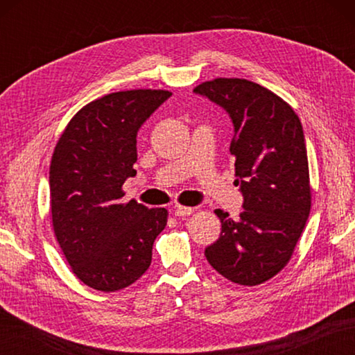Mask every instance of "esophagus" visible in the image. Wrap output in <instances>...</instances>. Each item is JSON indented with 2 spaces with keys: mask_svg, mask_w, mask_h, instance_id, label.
Segmentation results:
<instances>
[{
  "mask_svg": "<svg viewBox=\"0 0 355 355\" xmlns=\"http://www.w3.org/2000/svg\"><path fill=\"white\" fill-rule=\"evenodd\" d=\"M173 214H175V216H187V215L193 214V209L187 207V206L177 205L175 207H173Z\"/></svg>",
  "mask_w": 355,
  "mask_h": 355,
  "instance_id": "obj_1",
  "label": "esophagus"
}]
</instances>
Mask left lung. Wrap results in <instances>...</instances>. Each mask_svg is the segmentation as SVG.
Instances as JSON below:
<instances>
[{
    "instance_id": "8db88e82",
    "label": "left lung",
    "mask_w": 355,
    "mask_h": 355,
    "mask_svg": "<svg viewBox=\"0 0 355 355\" xmlns=\"http://www.w3.org/2000/svg\"><path fill=\"white\" fill-rule=\"evenodd\" d=\"M221 105L235 134L230 154L244 195L238 220L216 209L221 235L205 254L229 281L254 286L276 276L302 235L311 209L308 157L300 120L282 97L252 80L216 78L193 88Z\"/></svg>"
}]
</instances>
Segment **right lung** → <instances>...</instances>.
Here are the masks:
<instances>
[{"label":"right lung","mask_w":355,"mask_h":355,"mask_svg":"<svg viewBox=\"0 0 355 355\" xmlns=\"http://www.w3.org/2000/svg\"><path fill=\"white\" fill-rule=\"evenodd\" d=\"M171 94L140 88L99 97L71 117L53 150V230L74 276L97 291L137 281L168 223L164 207L120 200L125 180L137 173L139 128Z\"/></svg>","instance_id":"obj_1"}]
</instances>
